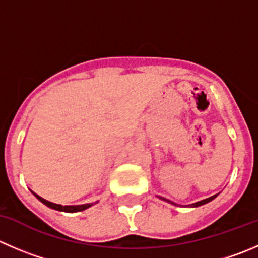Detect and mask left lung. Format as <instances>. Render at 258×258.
<instances>
[{
	"mask_svg": "<svg viewBox=\"0 0 258 258\" xmlns=\"http://www.w3.org/2000/svg\"><path fill=\"white\" fill-rule=\"evenodd\" d=\"M218 196V194H216V196H213V197H211V198H207V199H204V201H201V202H197V203H194V204H190L189 207H201V206H203V204H207V203H209V202L211 201H213L214 198H216V197ZM160 199H162V201H165V202H169V203H171V204H174V206H176V204L175 203H172V202H170V201H167V199H165V198H162V197H159Z\"/></svg>",
	"mask_w": 258,
	"mask_h": 258,
	"instance_id": "obj_1",
	"label": "left lung"
}]
</instances>
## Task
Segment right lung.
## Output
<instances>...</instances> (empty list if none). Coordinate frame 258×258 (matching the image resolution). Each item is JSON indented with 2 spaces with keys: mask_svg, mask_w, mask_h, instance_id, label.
Masks as SVG:
<instances>
[{
  "mask_svg": "<svg viewBox=\"0 0 258 258\" xmlns=\"http://www.w3.org/2000/svg\"><path fill=\"white\" fill-rule=\"evenodd\" d=\"M32 194H34V196L36 197V198L39 199L41 203H44L45 206L49 207V208L55 209V211H59V212H67V213H76V212H82V211H84V209H88L89 207H92L93 204L98 203V202H96V203L82 204V206H61V204H55V203H51V202H49V201H45L44 198H41V197H39L37 194H35L34 191H32Z\"/></svg>",
  "mask_w": 258,
  "mask_h": 258,
  "instance_id": "right-lung-1",
  "label": "right lung"
}]
</instances>
